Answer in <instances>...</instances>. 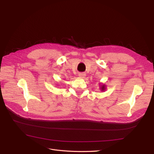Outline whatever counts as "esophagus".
I'll list each match as a JSON object with an SVG mask.
<instances>
[{
    "label": "esophagus",
    "mask_w": 154,
    "mask_h": 154,
    "mask_svg": "<svg viewBox=\"0 0 154 154\" xmlns=\"http://www.w3.org/2000/svg\"><path fill=\"white\" fill-rule=\"evenodd\" d=\"M78 76H79V77H80V78H83V77L85 76V73H83V72L79 73L78 74Z\"/></svg>",
    "instance_id": "obj_1"
}]
</instances>
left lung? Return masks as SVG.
Masks as SVG:
<instances>
[{"label":"left lung","mask_w":154,"mask_h":154,"mask_svg":"<svg viewBox=\"0 0 154 154\" xmlns=\"http://www.w3.org/2000/svg\"><path fill=\"white\" fill-rule=\"evenodd\" d=\"M105 85H103L101 87V91H105Z\"/></svg>","instance_id":"8db88e82"}]
</instances>
